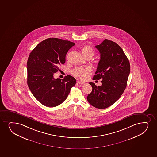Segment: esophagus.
Listing matches in <instances>:
<instances>
[{
    "instance_id": "obj_1",
    "label": "esophagus",
    "mask_w": 157,
    "mask_h": 157,
    "mask_svg": "<svg viewBox=\"0 0 157 157\" xmlns=\"http://www.w3.org/2000/svg\"><path fill=\"white\" fill-rule=\"evenodd\" d=\"M77 83H78V84H83V83H84L83 82H82V81H79V80H78V81H77Z\"/></svg>"
}]
</instances>
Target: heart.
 I'll return each instance as SVG.
<instances>
[{"mask_svg":"<svg viewBox=\"0 0 157 157\" xmlns=\"http://www.w3.org/2000/svg\"><path fill=\"white\" fill-rule=\"evenodd\" d=\"M81 52L85 57H92L94 55V50L90 46L85 45L82 47ZM91 71V68L90 67H77L72 70V74L75 77L80 80H84L87 78L89 73Z\"/></svg>","mask_w":157,"mask_h":157,"instance_id":"heart-1","label":"heart"}]
</instances>
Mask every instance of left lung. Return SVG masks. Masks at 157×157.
Here are the masks:
<instances>
[{
    "instance_id": "left-lung-1",
    "label": "left lung",
    "mask_w": 157,
    "mask_h": 157,
    "mask_svg": "<svg viewBox=\"0 0 157 157\" xmlns=\"http://www.w3.org/2000/svg\"><path fill=\"white\" fill-rule=\"evenodd\" d=\"M96 48L100 54V60L93 79L102 80V85L89 83L92 90L87 96V100L93 107L103 109L113 105L123 94L130 65L122 48L113 41L105 39Z\"/></svg>"
}]
</instances>
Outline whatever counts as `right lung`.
Wrapping results in <instances>:
<instances>
[{"mask_svg":"<svg viewBox=\"0 0 157 157\" xmlns=\"http://www.w3.org/2000/svg\"><path fill=\"white\" fill-rule=\"evenodd\" d=\"M75 44L63 39L50 38L36 47L28 57L27 84L36 99L43 105L55 107L66 99L76 83L75 78L67 75L55 79L54 73L64 64L67 52Z\"/></svg>","mask_w":157,"mask_h":157,"instance_id":"obj_1","label":"right lung"}]
</instances>
